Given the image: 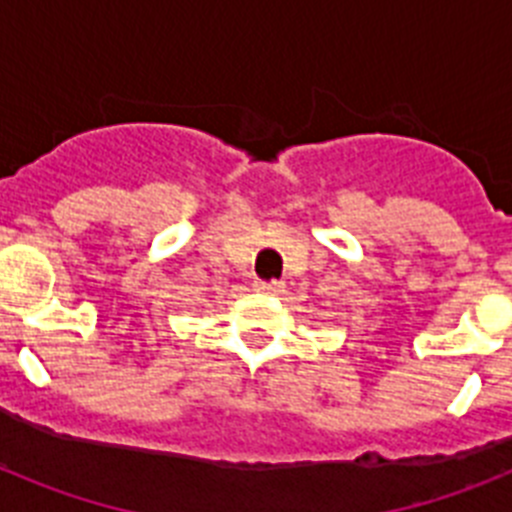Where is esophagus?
Masks as SVG:
<instances>
[{
	"label": "esophagus",
	"mask_w": 512,
	"mask_h": 512,
	"mask_svg": "<svg viewBox=\"0 0 512 512\" xmlns=\"http://www.w3.org/2000/svg\"><path fill=\"white\" fill-rule=\"evenodd\" d=\"M253 289L256 292H264V295H279V292H284V284L277 282V279H269V282H253Z\"/></svg>",
	"instance_id": "obj_1"
}]
</instances>
